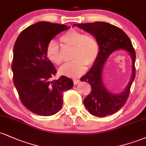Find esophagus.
<instances>
[{
    "label": "esophagus",
    "instance_id": "esophagus-1",
    "mask_svg": "<svg viewBox=\"0 0 146 146\" xmlns=\"http://www.w3.org/2000/svg\"><path fill=\"white\" fill-rule=\"evenodd\" d=\"M80 80H78V79H73V83L74 84H78V83H80Z\"/></svg>",
    "mask_w": 146,
    "mask_h": 146
}]
</instances>
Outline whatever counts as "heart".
<instances>
[{"label":"heart","instance_id":"heart-1","mask_svg":"<svg viewBox=\"0 0 146 146\" xmlns=\"http://www.w3.org/2000/svg\"><path fill=\"white\" fill-rule=\"evenodd\" d=\"M60 41L66 46L73 47L71 60L60 68L61 74L75 78L80 76L98 59L100 46L96 38L90 33H83L79 30H68L60 36ZM48 59L56 65H60L63 62V57L60 48L54 40H51L46 48Z\"/></svg>","mask_w":146,"mask_h":146}]
</instances>
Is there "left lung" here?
I'll return each instance as SVG.
<instances>
[{"mask_svg": "<svg viewBox=\"0 0 146 146\" xmlns=\"http://www.w3.org/2000/svg\"><path fill=\"white\" fill-rule=\"evenodd\" d=\"M93 35L100 46L99 56L90 71L80 78L82 82H87L91 86L90 94L84 100V104L92 115L104 117L113 115L122 108L130 94V87L135 78L136 53L128 36L123 30L104 22L75 24ZM119 49L126 50L132 58V75L130 82L123 92L119 94L110 93L105 88L102 81V70L110 55Z\"/></svg>", "mask_w": 146, "mask_h": 146, "instance_id": "1", "label": "left lung"}]
</instances>
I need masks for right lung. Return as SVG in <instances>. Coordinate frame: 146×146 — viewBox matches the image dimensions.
Masks as SVG:
<instances>
[{
	"label": "right lung",
	"mask_w": 146,
	"mask_h": 146,
	"mask_svg": "<svg viewBox=\"0 0 146 146\" xmlns=\"http://www.w3.org/2000/svg\"><path fill=\"white\" fill-rule=\"evenodd\" d=\"M70 27L39 22L23 30L14 46L13 80L23 104L32 113L51 116L61 109L62 93L73 86L71 79L51 80L57 71L46 55L48 43Z\"/></svg>",
	"instance_id": "1"
}]
</instances>
